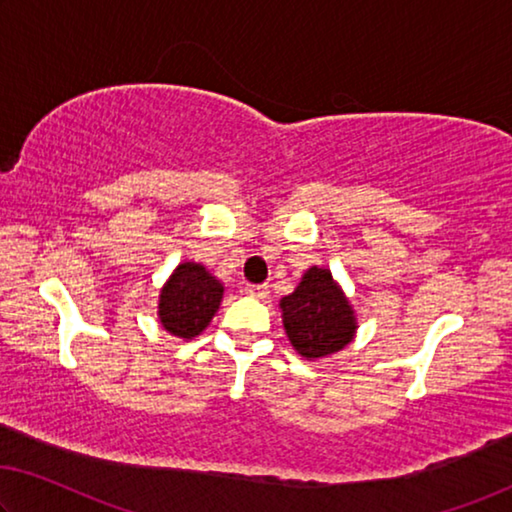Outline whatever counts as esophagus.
<instances>
[{"mask_svg": "<svg viewBox=\"0 0 512 512\" xmlns=\"http://www.w3.org/2000/svg\"><path fill=\"white\" fill-rule=\"evenodd\" d=\"M246 294L253 299H266L269 296V285H246Z\"/></svg>", "mask_w": 512, "mask_h": 512, "instance_id": "1", "label": "esophagus"}]
</instances>
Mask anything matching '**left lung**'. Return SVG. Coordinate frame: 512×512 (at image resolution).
<instances>
[{
	"label": "left lung",
	"instance_id": "left-lung-1",
	"mask_svg": "<svg viewBox=\"0 0 512 512\" xmlns=\"http://www.w3.org/2000/svg\"><path fill=\"white\" fill-rule=\"evenodd\" d=\"M282 326L296 354L308 361L345 349L356 338V312L331 269L310 266L289 296L280 299Z\"/></svg>",
	"mask_w": 512,
	"mask_h": 512
}]
</instances>
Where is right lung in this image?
Masks as SVG:
<instances>
[{
	"label": "right lung",
	"mask_w": 512,
	"mask_h": 512,
	"mask_svg": "<svg viewBox=\"0 0 512 512\" xmlns=\"http://www.w3.org/2000/svg\"><path fill=\"white\" fill-rule=\"evenodd\" d=\"M225 285L207 266L181 262L165 280L158 294V322L174 338L193 340L211 324Z\"/></svg>",
	"instance_id": "obj_1"
}]
</instances>
